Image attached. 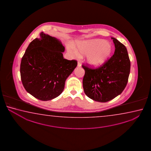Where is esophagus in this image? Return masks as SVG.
I'll return each instance as SVG.
<instances>
[{"mask_svg":"<svg viewBox=\"0 0 151 151\" xmlns=\"http://www.w3.org/2000/svg\"><path fill=\"white\" fill-rule=\"evenodd\" d=\"M78 67H81V63H80V62H78Z\"/></svg>","mask_w":151,"mask_h":151,"instance_id":"1","label":"esophagus"}]
</instances>
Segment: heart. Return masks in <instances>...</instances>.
<instances>
[{
  "mask_svg": "<svg viewBox=\"0 0 151 151\" xmlns=\"http://www.w3.org/2000/svg\"><path fill=\"white\" fill-rule=\"evenodd\" d=\"M77 48L80 53L88 55L87 61L93 67H99L104 64L110 57L113 52L111 44L102 40L79 42L77 44ZM72 53L79 55L77 52L69 49Z\"/></svg>",
  "mask_w": 151,
  "mask_h": 151,
  "instance_id": "1",
  "label": "heart"
}]
</instances>
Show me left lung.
I'll return each instance as SVG.
<instances>
[{"label": "left lung", "mask_w": 151, "mask_h": 151, "mask_svg": "<svg viewBox=\"0 0 151 151\" xmlns=\"http://www.w3.org/2000/svg\"><path fill=\"white\" fill-rule=\"evenodd\" d=\"M115 53L97 68L83 64L85 94L96 101L106 102L120 95L125 88L130 73V62L125 46L112 37Z\"/></svg>", "instance_id": "8db88e82"}]
</instances>
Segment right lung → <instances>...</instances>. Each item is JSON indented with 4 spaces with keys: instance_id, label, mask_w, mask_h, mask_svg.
Segmentation results:
<instances>
[{
    "instance_id": "obj_1",
    "label": "right lung",
    "mask_w": 151,
    "mask_h": 151,
    "mask_svg": "<svg viewBox=\"0 0 151 151\" xmlns=\"http://www.w3.org/2000/svg\"><path fill=\"white\" fill-rule=\"evenodd\" d=\"M64 50L60 41L43 32L31 42L20 67L22 82L29 93L43 101L61 93L65 80L78 64L76 60L63 58Z\"/></svg>"
}]
</instances>
